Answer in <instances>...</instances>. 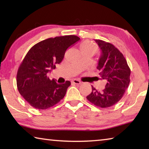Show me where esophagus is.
<instances>
[{
    "label": "esophagus",
    "mask_w": 149,
    "mask_h": 149,
    "mask_svg": "<svg viewBox=\"0 0 149 149\" xmlns=\"http://www.w3.org/2000/svg\"><path fill=\"white\" fill-rule=\"evenodd\" d=\"M72 83H73V84H76V85H80L81 84V82L78 79H73L72 81Z\"/></svg>",
    "instance_id": "1"
}]
</instances>
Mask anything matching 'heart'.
<instances>
[{"instance_id": "1", "label": "heart", "mask_w": 149, "mask_h": 149, "mask_svg": "<svg viewBox=\"0 0 149 149\" xmlns=\"http://www.w3.org/2000/svg\"><path fill=\"white\" fill-rule=\"evenodd\" d=\"M80 50L82 53L93 55L97 52V47L95 43L89 41H85L80 45Z\"/></svg>"}]
</instances>
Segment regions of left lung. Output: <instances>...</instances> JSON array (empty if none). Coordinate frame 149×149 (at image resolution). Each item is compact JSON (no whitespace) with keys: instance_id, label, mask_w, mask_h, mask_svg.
<instances>
[{"instance_id":"1","label":"left lung","mask_w":149,"mask_h":149,"mask_svg":"<svg viewBox=\"0 0 149 149\" xmlns=\"http://www.w3.org/2000/svg\"><path fill=\"white\" fill-rule=\"evenodd\" d=\"M102 53L97 68L100 79L107 81L104 89L98 91L92 86L87 99L97 107L108 108L120 101L129 86L131 70L123 54L114 45L95 39Z\"/></svg>"}]
</instances>
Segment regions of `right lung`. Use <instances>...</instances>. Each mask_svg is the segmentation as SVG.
Masks as SVG:
<instances>
[{
    "label": "right lung",
    "mask_w": 149,
    "mask_h": 149,
    "mask_svg": "<svg viewBox=\"0 0 149 149\" xmlns=\"http://www.w3.org/2000/svg\"><path fill=\"white\" fill-rule=\"evenodd\" d=\"M79 39L73 35L49 38L35 44L27 52L17 70L16 83L20 95L31 107L45 110L64 97L71 85L70 81L58 84L47 74L62 61L68 48Z\"/></svg>",
    "instance_id": "add662e5"
}]
</instances>
